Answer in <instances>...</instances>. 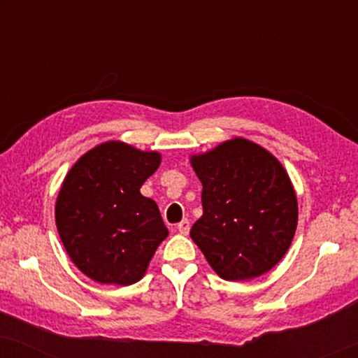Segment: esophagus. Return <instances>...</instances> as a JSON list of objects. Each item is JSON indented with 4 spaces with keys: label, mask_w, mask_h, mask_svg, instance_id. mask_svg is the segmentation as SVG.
Here are the masks:
<instances>
[{
    "label": "esophagus",
    "mask_w": 358,
    "mask_h": 358,
    "mask_svg": "<svg viewBox=\"0 0 358 358\" xmlns=\"http://www.w3.org/2000/svg\"><path fill=\"white\" fill-rule=\"evenodd\" d=\"M189 229H190L189 220H182V222L178 223V231L180 234H189Z\"/></svg>",
    "instance_id": "obj_1"
}]
</instances>
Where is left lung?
I'll use <instances>...</instances> for the list:
<instances>
[{"label": "left lung", "mask_w": 358, "mask_h": 358, "mask_svg": "<svg viewBox=\"0 0 358 358\" xmlns=\"http://www.w3.org/2000/svg\"><path fill=\"white\" fill-rule=\"evenodd\" d=\"M189 159L202 182L203 207L190 238L210 267L229 282L275 267L298 224L296 192L280 161L244 136Z\"/></svg>", "instance_id": "8db88e82"}]
</instances>
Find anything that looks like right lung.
<instances>
[{
	"label": "right lung",
	"mask_w": 358,
	"mask_h": 358,
	"mask_svg": "<svg viewBox=\"0 0 358 358\" xmlns=\"http://www.w3.org/2000/svg\"><path fill=\"white\" fill-rule=\"evenodd\" d=\"M161 153L109 140L68 171L55 202V223L73 264L104 285L127 287L148 271L169 231L140 187L159 168Z\"/></svg>",
	"instance_id": "obj_1"
}]
</instances>
